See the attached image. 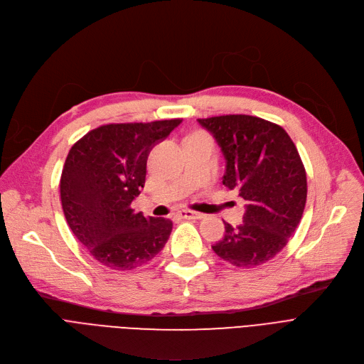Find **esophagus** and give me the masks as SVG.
Returning a JSON list of instances; mask_svg holds the SVG:
<instances>
[{
	"label": "esophagus",
	"instance_id": "34e87169",
	"mask_svg": "<svg viewBox=\"0 0 364 364\" xmlns=\"http://www.w3.org/2000/svg\"><path fill=\"white\" fill-rule=\"evenodd\" d=\"M179 216L182 219H196V220H201V219L205 218V215H203V213L192 211V210H181L179 211Z\"/></svg>",
	"mask_w": 364,
	"mask_h": 364
}]
</instances>
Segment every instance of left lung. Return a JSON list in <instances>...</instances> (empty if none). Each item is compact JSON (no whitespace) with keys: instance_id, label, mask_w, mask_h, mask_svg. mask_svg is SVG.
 <instances>
[{"instance_id":"left-lung-1","label":"left lung","mask_w":364,"mask_h":364,"mask_svg":"<svg viewBox=\"0 0 364 364\" xmlns=\"http://www.w3.org/2000/svg\"><path fill=\"white\" fill-rule=\"evenodd\" d=\"M215 136L226 160L223 185L247 201L242 225L225 223L213 245L237 267H255L281 252L301 220L307 176L296 146L284 127L248 114L198 119Z\"/></svg>"}]
</instances>
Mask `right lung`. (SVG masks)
Instances as JSON below:
<instances>
[{
    "instance_id": "add662e5",
    "label": "right lung",
    "mask_w": 364,
    "mask_h": 364,
    "mask_svg": "<svg viewBox=\"0 0 364 364\" xmlns=\"http://www.w3.org/2000/svg\"><path fill=\"white\" fill-rule=\"evenodd\" d=\"M181 123L182 119L104 124L70 148L60 179L64 218L102 266L132 270L166 245L172 220L144 216L131 204L144 188L149 151Z\"/></svg>"
}]
</instances>
